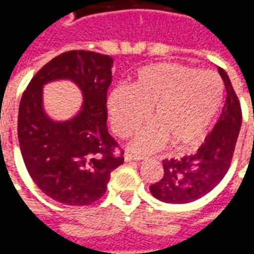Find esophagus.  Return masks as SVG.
<instances>
[{
    "label": "esophagus",
    "mask_w": 254,
    "mask_h": 254,
    "mask_svg": "<svg viewBox=\"0 0 254 254\" xmlns=\"http://www.w3.org/2000/svg\"><path fill=\"white\" fill-rule=\"evenodd\" d=\"M124 159H125V162H132V160H141L143 158H141V156H136V155L127 152V154H125V156H124Z\"/></svg>",
    "instance_id": "obj_1"
}]
</instances>
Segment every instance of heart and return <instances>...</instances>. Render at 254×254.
Masks as SVG:
<instances>
[{"mask_svg": "<svg viewBox=\"0 0 254 254\" xmlns=\"http://www.w3.org/2000/svg\"><path fill=\"white\" fill-rule=\"evenodd\" d=\"M222 100L223 83L216 73L160 63L141 67L130 87L111 89L107 114L114 132L127 137L151 110L155 121L129 144L136 154L159 151L169 141L178 149H190L207 136Z\"/></svg>", "mask_w": 254, "mask_h": 254, "instance_id": "heart-1", "label": "heart"}]
</instances>
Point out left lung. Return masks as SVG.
<instances>
[{
	"label": "left lung",
	"mask_w": 254,
	"mask_h": 254,
	"mask_svg": "<svg viewBox=\"0 0 254 254\" xmlns=\"http://www.w3.org/2000/svg\"><path fill=\"white\" fill-rule=\"evenodd\" d=\"M226 87V103L212 132L196 154L182 159L163 160L165 176L149 187L151 194L170 204H187L201 198L223 180L234 154L242 124L240 100L227 73L219 67Z\"/></svg>",
	"instance_id": "1"
}]
</instances>
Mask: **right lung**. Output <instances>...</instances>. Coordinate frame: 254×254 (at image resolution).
<instances>
[{"mask_svg":"<svg viewBox=\"0 0 254 254\" xmlns=\"http://www.w3.org/2000/svg\"><path fill=\"white\" fill-rule=\"evenodd\" d=\"M114 60L99 53L60 54L32 77L21 96L17 136L23 160L38 188L66 205H88L105 194L111 171L124 163L107 130V88ZM70 81L82 92L79 111L54 120L43 102L44 85Z\"/></svg>","mask_w":254,"mask_h":254,"instance_id":"obj_1","label":"right lung"}]
</instances>
